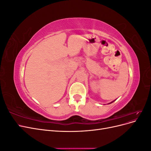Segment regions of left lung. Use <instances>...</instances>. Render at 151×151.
<instances>
[{"instance_id": "1", "label": "left lung", "mask_w": 151, "mask_h": 151, "mask_svg": "<svg viewBox=\"0 0 151 151\" xmlns=\"http://www.w3.org/2000/svg\"><path fill=\"white\" fill-rule=\"evenodd\" d=\"M113 101H112V102H111V103H108V104H111V103H112Z\"/></svg>"}]
</instances>
